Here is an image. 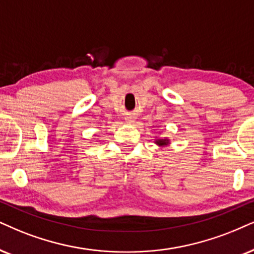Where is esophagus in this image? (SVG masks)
Returning <instances> with one entry per match:
<instances>
[{
	"label": "esophagus",
	"mask_w": 254,
	"mask_h": 254,
	"mask_svg": "<svg viewBox=\"0 0 254 254\" xmlns=\"http://www.w3.org/2000/svg\"><path fill=\"white\" fill-rule=\"evenodd\" d=\"M125 121H127V123H133V122L136 121V117H134L133 115L129 114V115H127V116H125Z\"/></svg>",
	"instance_id": "obj_1"
}]
</instances>
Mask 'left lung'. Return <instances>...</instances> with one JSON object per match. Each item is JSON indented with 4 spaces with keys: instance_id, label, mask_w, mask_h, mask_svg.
Returning <instances> with one entry per match:
<instances>
[{
    "instance_id": "1",
    "label": "left lung",
    "mask_w": 254,
    "mask_h": 254,
    "mask_svg": "<svg viewBox=\"0 0 254 254\" xmlns=\"http://www.w3.org/2000/svg\"><path fill=\"white\" fill-rule=\"evenodd\" d=\"M156 144H157V145H159V146H165V145H168V144H169V139H168V138H163V139H157L156 140Z\"/></svg>"
}]
</instances>
